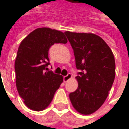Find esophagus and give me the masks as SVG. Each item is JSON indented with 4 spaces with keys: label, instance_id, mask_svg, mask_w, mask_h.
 I'll return each mask as SVG.
<instances>
[{
    "label": "esophagus",
    "instance_id": "34e87169",
    "mask_svg": "<svg viewBox=\"0 0 129 129\" xmlns=\"http://www.w3.org/2000/svg\"><path fill=\"white\" fill-rule=\"evenodd\" d=\"M71 77H72V75H71V74H68L67 75L65 76L64 77H63V81H64V82L68 81L69 79H71Z\"/></svg>",
    "mask_w": 129,
    "mask_h": 129
}]
</instances>
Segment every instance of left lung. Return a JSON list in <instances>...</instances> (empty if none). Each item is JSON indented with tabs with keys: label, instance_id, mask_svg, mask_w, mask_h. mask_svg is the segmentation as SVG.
<instances>
[{
	"label": "left lung",
	"instance_id": "left-lung-1",
	"mask_svg": "<svg viewBox=\"0 0 129 129\" xmlns=\"http://www.w3.org/2000/svg\"><path fill=\"white\" fill-rule=\"evenodd\" d=\"M74 50L78 88L70 93L71 104L82 115H90L105 103L115 79V63L111 49L93 33L65 31Z\"/></svg>",
	"mask_w": 129,
	"mask_h": 129
}]
</instances>
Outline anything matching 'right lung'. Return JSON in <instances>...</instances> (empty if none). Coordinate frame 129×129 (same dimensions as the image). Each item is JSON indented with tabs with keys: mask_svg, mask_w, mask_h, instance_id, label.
<instances>
[{
	"mask_svg": "<svg viewBox=\"0 0 129 129\" xmlns=\"http://www.w3.org/2000/svg\"><path fill=\"white\" fill-rule=\"evenodd\" d=\"M62 31L42 27L29 33L20 44L15 60L16 85L27 108L41 111L53 100L63 78L47 71L48 50L55 43H67Z\"/></svg>",
	"mask_w": 129,
	"mask_h": 129,
	"instance_id": "add662e5",
	"label": "right lung"
}]
</instances>
